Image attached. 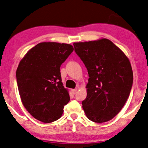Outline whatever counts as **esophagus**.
<instances>
[{
  "instance_id": "obj_1",
  "label": "esophagus",
  "mask_w": 148,
  "mask_h": 148,
  "mask_svg": "<svg viewBox=\"0 0 148 148\" xmlns=\"http://www.w3.org/2000/svg\"><path fill=\"white\" fill-rule=\"evenodd\" d=\"M72 91L73 92V94H76V92H77V89H76V88H75V89H72Z\"/></svg>"
}]
</instances>
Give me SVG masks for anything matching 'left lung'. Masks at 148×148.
<instances>
[{"label":"left lung","instance_id":"8db88e82","mask_svg":"<svg viewBox=\"0 0 148 148\" xmlns=\"http://www.w3.org/2000/svg\"><path fill=\"white\" fill-rule=\"evenodd\" d=\"M74 51L87 69V95L82 102L86 117L97 123L113 119L129 97L133 70L127 57L106 38L74 43Z\"/></svg>","mask_w":148,"mask_h":148}]
</instances>
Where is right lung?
Returning a JSON list of instances; mask_svg holds the SVG:
<instances>
[{
	"label": "right lung",
	"mask_w": 148,
	"mask_h": 148,
	"mask_svg": "<svg viewBox=\"0 0 148 148\" xmlns=\"http://www.w3.org/2000/svg\"><path fill=\"white\" fill-rule=\"evenodd\" d=\"M73 51L69 44L40 42L19 62L16 78L21 101L29 113L42 123L58 120L70 101L60 67Z\"/></svg>",
	"instance_id": "right-lung-1"
}]
</instances>
